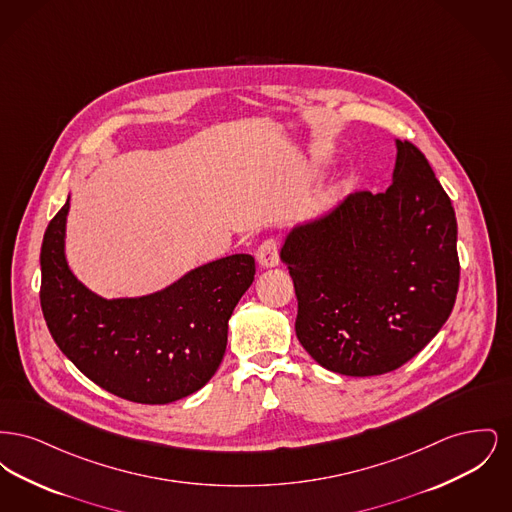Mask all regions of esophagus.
Returning <instances> with one entry per match:
<instances>
[{"mask_svg": "<svg viewBox=\"0 0 512 512\" xmlns=\"http://www.w3.org/2000/svg\"><path fill=\"white\" fill-rule=\"evenodd\" d=\"M257 263L261 267H276L280 263V244L276 238H268L257 249Z\"/></svg>", "mask_w": 512, "mask_h": 512, "instance_id": "esophagus-1", "label": "esophagus"}]
</instances>
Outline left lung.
I'll return each mask as SVG.
<instances>
[{"instance_id": "8db88e82", "label": "left lung", "mask_w": 512, "mask_h": 512, "mask_svg": "<svg viewBox=\"0 0 512 512\" xmlns=\"http://www.w3.org/2000/svg\"><path fill=\"white\" fill-rule=\"evenodd\" d=\"M393 184L355 192L288 234L280 251L297 295L295 334L318 365L386 374L451 315L461 265L457 219L424 153L395 142Z\"/></svg>"}]
</instances>
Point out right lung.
Returning <instances> with one entry per match:
<instances>
[{"label":"right lung","mask_w":512,"mask_h":512,"mask_svg":"<svg viewBox=\"0 0 512 512\" xmlns=\"http://www.w3.org/2000/svg\"><path fill=\"white\" fill-rule=\"evenodd\" d=\"M69 199L49 220L40 305L49 334L99 388L144 405L201 390L226 351L228 320L255 276L238 253L197 267L161 292L103 299L76 280L65 259Z\"/></svg>","instance_id":"right-lung-1"}]
</instances>
